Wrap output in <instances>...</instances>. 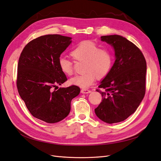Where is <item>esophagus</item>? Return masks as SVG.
Segmentation results:
<instances>
[{
    "instance_id": "1",
    "label": "esophagus",
    "mask_w": 161,
    "mask_h": 161,
    "mask_svg": "<svg viewBox=\"0 0 161 161\" xmlns=\"http://www.w3.org/2000/svg\"><path fill=\"white\" fill-rule=\"evenodd\" d=\"M81 92L82 93H89V92H91V90H89V89H81Z\"/></svg>"
}]
</instances>
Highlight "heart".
<instances>
[{
    "label": "heart",
    "mask_w": 161,
    "mask_h": 161,
    "mask_svg": "<svg viewBox=\"0 0 161 161\" xmlns=\"http://www.w3.org/2000/svg\"><path fill=\"white\" fill-rule=\"evenodd\" d=\"M70 55L76 62H83V74L72 78L70 83L82 88L90 86L97 79L108 76L113 66L114 57L111 52L91 41H82L73 48ZM60 69L66 75L70 76L74 72V62L64 57L58 59Z\"/></svg>",
    "instance_id": "heart-1"
}]
</instances>
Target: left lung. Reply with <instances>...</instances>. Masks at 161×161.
<instances>
[{"label": "left lung", "mask_w": 161, "mask_h": 161, "mask_svg": "<svg viewBox=\"0 0 161 161\" xmlns=\"http://www.w3.org/2000/svg\"><path fill=\"white\" fill-rule=\"evenodd\" d=\"M101 40L113 46L115 61L96 91L102 101L95 109L96 115L108 124L120 122L134 114L146 92L147 62L132 42L118 35L104 36Z\"/></svg>", "instance_id": "1"}]
</instances>
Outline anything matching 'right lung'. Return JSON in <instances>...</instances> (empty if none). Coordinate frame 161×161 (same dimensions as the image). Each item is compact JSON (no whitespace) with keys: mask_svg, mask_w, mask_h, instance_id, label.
<instances>
[{"mask_svg":"<svg viewBox=\"0 0 161 161\" xmlns=\"http://www.w3.org/2000/svg\"><path fill=\"white\" fill-rule=\"evenodd\" d=\"M71 39L58 34L40 36L27 43L19 59V94L33 117L49 124L67 117L72 99L80 93L76 85L53 90L67 80L58 59L70 44Z\"/></svg>","mask_w":161,"mask_h":161,"instance_id":"right-lung-1","label":"right lung"}]
</instances>
